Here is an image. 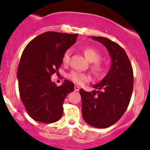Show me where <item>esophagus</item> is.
I'll return each instance as SVG.
<instances>
[{
    "instance_id": "1",
    "label": "esophagus",
    "mask_w": 150,
    "mask_h": 150,
    "mask_svg": "<svg viewBox=\"0 0 150 150\" xmlns=\"http://www.w3.org/2000/svg\"><path fill=\"white\" fill-rule=\"evenodd\" d=\"M75 91H78L80 90V86H78V85H75Z\"/></svg>"
}]
</instances>
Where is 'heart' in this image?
<instances>
[{
	"label": "heart",
	"instance_id": "1",
	"mask_svg": "<svg viewBox=\"0 0 150 150\" xmlns=\"http://www.w3.org/2000/svg\"><path fill=\"white\" fill-rule=\"evenodd\" d=\"M83 54L88 61L93 62L91 65L92 71L96 75H100L104 70V66L103 63L100 61V54L94 48L91 47H85L82 49ZM70 57V50L65 51L62 57V62L64 64H67L69 61ZM68 78L72 80L75 83L82 85L85 83L90 81V75L86 73L79 72V71L72 70L68 74Z\"/></svg>",
	"mask_w": 150,
	"mask_h": 150
}]
</instances>
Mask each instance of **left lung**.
Instances as JSON below:
<instances>
[{"instance_id": "1", "label": "left lung", "mask_w": 150, "mask_h": 150, "mask_svg": "<svg viewBox=\"0 0 150 150\" xmlns=\"http://www.w3.org/2000/svg\"><path fill=\"white\" fill-rule=\"evenodd\" d=\"M91 38L107 48L112 65L103 80L93 86L98 91L80 90L82 114L90 125L105 128L120 120L128 108L134 88V73L129 59L120 45L107 38Z\"/></svg>"}]
</instances>
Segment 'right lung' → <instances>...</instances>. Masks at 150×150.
<instances>
[{
    "instance_id": "1",
    "label": "right lung",
    "mask_w": 150,
    "mask_h": 150,
    "mask_svg": "<svg viewBox=\"0 0 150 150\" xmlns=\"http://www.w3.org/2000/svg\"><path fill=\"white\" fill-rule=\"evenodd\" d=\"M78 34L46 32L24 49L18 66L19 95L28 115L36 121L51 123L63 115L66 96L74 83L64 81L57 86L51 75L59 71L65 51L76 42Z\"/></svg>"
}]
</instances>
